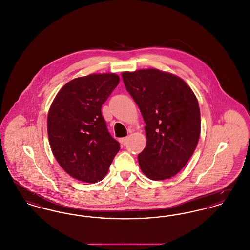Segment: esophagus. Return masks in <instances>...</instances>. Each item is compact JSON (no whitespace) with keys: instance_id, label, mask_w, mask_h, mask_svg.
Segmentation results:
<instances>
[{"instance_id":"esophagus-1","label":"esophagus","mask_w":250,"mask_h":250,"mask_svg":"<svg viewBox=\"0 0 250 250\" xmlns=\"http://www.w3.org/2000/svg\"><path fill=\"white\" fill-rule=\"evenodd\" d=\"M127 141H128V138L127 137H125V138H122V139H120L119 142L120 143H122V144H126V143H127Z\"/></svg>"}]
</instances>
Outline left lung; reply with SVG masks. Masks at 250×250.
Segmentation results:
<instances>
[{"instance_id": "1", "label": "left lung", "mask_w": 250, "mask_h": 250, "mask_svg": "<svg viewBox=\"0 0 250 250\" xmlns=\"http://www.w3.org/2000/svg\"><path fill=\"white\" fill-rule=\"evenodd\" d=\"M122 78L146 124L140 167L151 180L171 178L188 162L199 142L198 99L188 84L168 72L147 68L122 72Z\"/></svg>"}]
</instances>
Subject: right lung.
Here are the masks:
<instances>
[{"instance_id": "right-lung-1", "label": "right lung", "mask_w": 250, "mask_h": 250, "mask_svg": "<svg viewBox=\"0 0 250 250\" xmlns=\"http://www.w3.org/2000/svg\"><path fill=\"white\" fill-rule=\"evenodd\" d=\"M115 73L91 74L64 84L48 113L50 149L73 178L95 184L107 175L119 152L102 117L101 107L119 84Z\"/></svg>"}]
</instances>
